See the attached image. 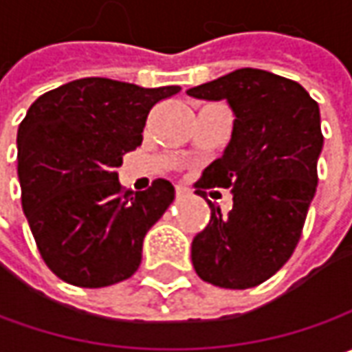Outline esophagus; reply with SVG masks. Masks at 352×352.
<instances>
[{
    "instance_id": "1",
    "label": "esophagus",
    "mask_w": 352,
    "mask_h": 352,
    "mask_svg": "<svg viewBox=\"0 0 352 352\" xmlns=\"http://www.w3.org/2000/svg\"><path fill=\"white\" fill-rule=\"evenodd\" d=\"M188 192H190V190H188L186 186H176V194H178V196H186Z\"/></svg>"
}]
</instances>
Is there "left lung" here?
Masks as SVG:
<instances>
[{"label":"left lung","instance_id":"obj_1","mask_svg":"<svg viewBox=\"0 0 352 352\" xmlns=\"http://www.w3.org/2000/svg\"><path fill=\"white\" fill-rule=\"evenodd\" d=\"M197 100H227L235 113L221 158L194 184L197 196L227 187L234 208L208 206V227L192 241L197 276L219 288L247 290L288 263L318 188L323 146L319 105L298 82L241 68L188 89Z\"/></svg>","mask_w":352,"mask_h":352}]
</instances>
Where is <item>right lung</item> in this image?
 Here are the masks:
<instances>
[{
  "instance_id": "obj_1",
  "label": "right lung",
  "mask_w": 352,
  "mask_h": 352,
  "mask_svg": "<svg viewBox=\"0 0 352 352\" xmlns=\"http://www.w3.org/2000/svg\"><path fill=\"white\" fill-rule=\"evenodd\" d=\"M178 91L82 78L29 107L17 131L21 204L36 249L60 280L103 288L137 272L144 235L168 210L174 186L158 178L133 194L117 168L142 142L148 111Z\"/></svg>"
}]
</instances>
